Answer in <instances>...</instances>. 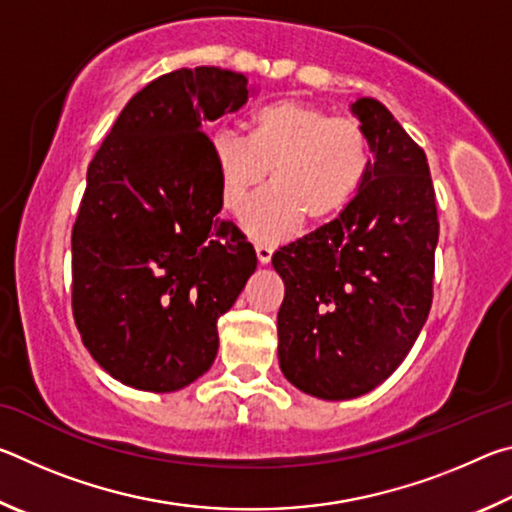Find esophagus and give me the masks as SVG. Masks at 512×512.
Masks as SVG:
<instances>
[{"label": "esophagus", "instance_id": "1", "mask_svg": "<svg viewBox=\"0 0 512 512\" xmlns=\"http://www.w3.org/2000/svg\"><path fill=\"white\" fill-rule=\"evenodd\" d=\"M255 250H257V259H259V264H268V262H271V257H273V246H268V244H257V246H255Z\"/></svg>", "mask_w": 512, "mask_h": 512}]
</instances>
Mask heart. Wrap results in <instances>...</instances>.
<instances>
[{
  "label": "heart",
  "mask_w": 512,
  "mask_h": 512,
  "mask_svg": "<svg viewBox=\"0 0 512 512\" xmlns=\"http://www.w3.org/2000/svg\"><path fill=\"white\" fill-rule=\"evenodd\" d=\"M210 153L225 210L241 212V225L257 241H280L296 232L305 216L327 221L352 203L372 167L368 133L359 121L332 117L298 101L259 108L250 137L230 126L216 128Z\"/></svg>",
  "instance_id": "heart-1"
}]
</instances>
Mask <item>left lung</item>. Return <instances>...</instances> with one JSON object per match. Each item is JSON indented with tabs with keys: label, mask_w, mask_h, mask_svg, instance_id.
<instances>
[{
	"label": "left lung",
	"mask_w": 512,
	"mask_h": 512,
	"mask_svg": "<svg viewBox=\"0 0 512 512\" xmlns=\"http://www.w3.org/2000/svg\"><path fill=\"white\" fill-rule=\"evenodd\" d=\"M350 110L372 149L366 183L336 219L273 255L277 359L320 400L366 395L404 361L429 316L438 244L427 155L384 103L361 97Z\"/></svg>",
	"instance_id": "1"
}]
</instances>
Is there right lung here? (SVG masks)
<instances>
[{
  "label": "right lung",
  "instance_id": "obj_1",
  "mask_svg": "<svg viewBox=\"0 0 512 512\" xmlns=\"http://www.w3.org/2000/svg\"><path fill=\"white\" fill-rule=\"evenodd\" d=\"M255 92L212 65L164 74L126 103L88 167L72 232L74 320L92 359L137 391H180L212 368L216 320L257 268L253 244L216 216L203 133Z\"/></svg>",
  "mask_w": 512,
  "mask_h": 512
}]
</instances>
